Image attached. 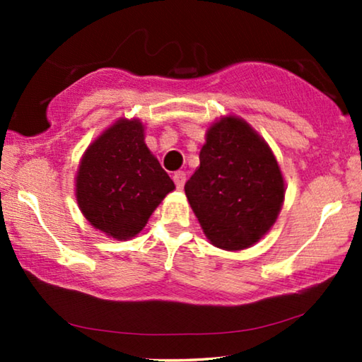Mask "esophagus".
<instances>
[{
  "label": "esophagus",
  "mask_w": 362,
  "mask_h": 362,
  "mask_svg": "<svg viewBox=\"0 0 362 362\" xmlns=\"http://www.w3.org/2000/svg\"><path fill=\"white\" fill-rule=\"evenodd\" d=\"M173 181H175L177 189H182V186H185V182H186V173L185 171H176L175 175H173Z\"/></svg>",
  "instance_id": "34e87169"
}]
</instances>
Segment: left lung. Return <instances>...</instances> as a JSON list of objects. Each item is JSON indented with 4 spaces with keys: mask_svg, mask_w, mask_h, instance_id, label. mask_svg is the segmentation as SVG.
Returning <instances> with one entry per match:
<instances>
[{
    "mask_svg": "<svg viewBox=\"0 0 362 362\" xmlns=\"http://www.w3.org/2000/svg\"><path fill=\"white\" fill-rule=\"evenodd\" d=\"M201 165L186 182L187 201L212 245L242 250L275 224L285 182L264 138L239 117L212 123Z\"/></svg>",
    "mask_w": 362,
    "mask_h": 362,
    "instance_id": "left-lung-1",
    "label": "left lung"
}]
</instances>
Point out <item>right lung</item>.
I'll list each match as a JSON object with an SVG mask.
<instances>
[{"label":"right lung","instance_id":"obj_1","mask_svg":"<svg viewBox=\"0 0 362 362\" xmlns=\"http://www.w3.org/2000/svg\"><path fill=\"white\" fill-rule=\"evenodd\" d=\"M175 182L151 155L140 120L120 118L83 153L77 204L95 229L117 240L135 237Z\"/></svg>","mask_w":362,"mask_h":362}]
</instances>
